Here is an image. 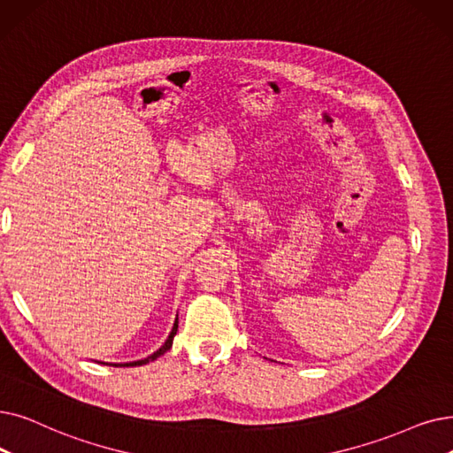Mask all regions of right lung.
I'll use <instances>...</instances> for the list:
<instances>
[{"label":"right lung","instance_id":"obj_1","mask_svg":"<svg viewBox=\"0 0 453 453\" xmlns=\"http://www.w3.org/2000/svg\"><path fill=\"white\" fill-rule=\"evenodd\" d=\"M175 333H178V317H175L173 327H172V331H170L168 339L165 341V344H163L159 349H157V351H153L151 356H148V357H144V359H141V361H131V363H122V365H118V363H104V365H111V366H142V365H146V363H150V361H155L157 357H161L163 353H166V351L172 348Z\"/></svg>","mask_w":453,"mask_h":453}]
</instances>
